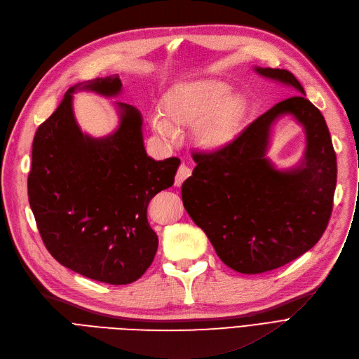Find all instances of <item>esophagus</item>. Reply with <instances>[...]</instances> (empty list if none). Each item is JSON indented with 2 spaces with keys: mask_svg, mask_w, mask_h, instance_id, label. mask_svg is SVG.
<instances>
[{
  "mask_svg": "<svg viewBox=\"0 0 359 359\" xmlns=\"http://www.w3.org/2000/svg\"><path fill=\"white\" fill-rule=\"evenodd\" d=\"M191 175V170H189V168L187 166V165H180V168H178V171H177V175H175V185L177 187H181L182 185V182Z\"/></svg>",
  "mask_w": 359,
  "mask_h": 359,
  "instance_id": "34e87169",
  "label": "esophagus"
}]
</instances>
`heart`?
Masks as SVG:
<instances>
[{
	"mask_svg": "<svg viewBox=\"0 0 359 359\" xmlns=\"http://www.w3.org/2000/svg\"><path fill=\"white\" fill-rule=\"evenodd\" d=\"M162 114L152 118L156 135L171 139L175 128L196 126L194 139L205 149H216L233 140L248 114V101L231 94V86L220 79H198L172 87L163 98Z\"/></svg>",
	"mask_w": 359,
	"mask_h": 359,
	"instance_id": "b5f03b06",
	"label": "heart"
}]
</instances>
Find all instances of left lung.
<instances>
[{
    "instance_id": "1",
    "label": "left lung",
    "mask_w": 359,
    "mask_h": 359,
    "mask_svg": "<svg viewBox=\"0 0 359 359\" xmlns=\"http://www.w3.org/2000/svg\"><path fill=\"white\" fill-rule=\"evenodd\" d=\"M257 72L300 91L273 105L215 151H193V175L181 187L182 203L204 230L217 257L242 273L280 268L319 242L336 188V154L325 117L302 94L287 69ZM292 114L306 129L308 147L297 170L277 172L264 158L270 124Z\"/></svg>"
}]
</instances>
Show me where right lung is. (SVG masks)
Returning a JSON list of instances; mask_svg holds the SVG:
<instances>
[{"label": "right lung", "instance_id": "right-lung-1", "mask_svg": "<svg viewBox=\"0 0 359 359\" xmlns=\"http://www.w3.org/2000/svg\"><path fill=\"white\" fill-rule=\"evenodd\" d=\"M67 91L33 139L27 193L41 241L50 255L81 276L124 285L151 266L158 236L147 222L149 201L174 184L178 158L147 156L142 116L118 102V129L102 139L83 135ZM82 88L117 95V76L93 79Z\"/></svg>", "mask_w": 359, "mask_h": 359}]
</instances>
